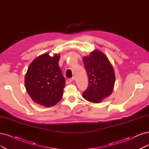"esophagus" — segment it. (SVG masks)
Segmentation results:
<instances>
[{"label": "esophagus", "mask_w": 149, "mask_h": 149, "mask_svg": "<svg viewBox=\"0 0 149 149\" xmlns=\"http://www.w3.org/2000/svg\"><path fill=\"white\" fill-rule=\"evenodd\" d=\"M74 80V78H71V79H68L66 80V84H70L72 81Z\"/></svg>", "instance_id": "1"}]
</instances>
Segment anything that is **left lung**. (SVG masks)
<instances>
[{
    "label": "left lung",
    "instance_id": "8db88e82",
    "mask_svg": "<svg viewBox=\"0 0 149 149\" xmlns=\"http://www.w3.org/2000/svg\"><path fill=\"white\" fill-rule=\"evenodd\" d=\"M88 77V86L82 96L93 103L101 102L112 93L115 81L112 65L102 52L95 50L83 58Z\"/></svg>",
    "mask_w": 149,
    "mask_h": 149
}]
</instances>
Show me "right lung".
<instances>
[{"label": "right lung", "mask_w": 149, "mask_h": 149, "mask_svg": "<svg viewBox=\"0 0 149 149\" xmlns=\"http://www.w3.org/2000/svg\"><path fill=\"white\" fill-rule=\"evenodd\" d=\"M60 54L53 57L44 53L31 63L25 76V87L35 102L52 107L61 99L65 80L58 62Z\"/></svg>", "instance_id": "1"}]
</instances>
